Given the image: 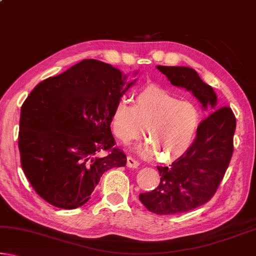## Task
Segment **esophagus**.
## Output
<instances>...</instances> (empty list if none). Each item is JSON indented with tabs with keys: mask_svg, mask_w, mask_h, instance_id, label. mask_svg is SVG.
<instances>
[{
	"mask_svg": "<svg viewBox=\"0 0 256 256\" xmlns=\"http://www.w3.org/2000/svg\"><path fill=\"white\" fill-rule=\"evenodd\" d=\"M126 164H128V167H130V168H138V166H140V162H138V160H136L134 158H132L131 156H128Z\"/></svg>",
	"mask_w": 256,
	"mask_h": 256,
	"instance_id": "1",
	"label": "esophagus"
}]
</instances>
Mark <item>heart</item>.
Listing matches in <instances>:
<instances>
[{
  "instance_id": "1",
  "label": "heart",
  "mask_w": 256,
  "mask_h": 256,
  "mask_svg": "<svg viewBox=\"0 0 256 256\" xmlns=\"http://www.w3.org/2000/svg\"><path fill=\"white\" fill-rule=\"evenodd\" d=\"M200 114L188 102H182L159 86H148L138 92L134 106L125 99L116 104L112 112V133L120 141L128 142L138 136L146 125L150 141L138 150L144 156H154L170 162L180 157L192 144Z\"/></svg>"
}]
</instances>
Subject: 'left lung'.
<instances>
[{"label": "left lung", "instance_id": "left-lung-1", "mask_svg": "<svg viewBox=\"0 0 256 256\" xmlns=\"http://www.w3.org/2000/svg\"><path fill=\"white\" fill-rule=\"evenodd\" d=\"M158 70L172 86L193 94L211 114L200 123L190 148L170 167L157 166V188L138 196L149 211L157 214L188 212L204 204L214 196L234 151L235 115L229 107H216V94L198 72L188 66H162Z\"/></svg>", "mask_w": 256, "mask_h": 256}]
</instances>
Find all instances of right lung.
Listing matches in <instances>:
<instances>
[{
	"label": "right lung",
	"mask_w": 256,
	"mask_h": 256,
	"mask_svg": "<svg viewBox=\"0 0 256 256\" xmlns=\"http://www.w3.org/2000/svg\"><path fill=\"white\" fill-rule=\"evenodd\" d=\"M125 79L110 64L84 60L42 81L24 100L18 138L21 167L50 204L68 210L84 206L104 172L126 164L110 131L112 110L136 82ZM102 150L108 154L100 158Z\"/></svg>",
	"instance_id": "add662e5"
}]
</instances>
